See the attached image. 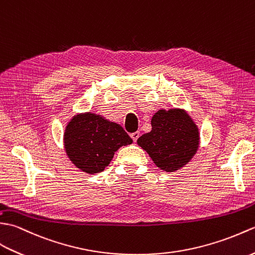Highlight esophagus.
Masks as SVG:
<instances>
[{
    "instance_id": "34e87169",
    "label": "esophagus",
    "mask_w": 255,
    "mask_h": 255,
    "mask_svg": "<svg viewBox=\"0 0 255 255\" xmlns=\"http://www.w3.org/2000/svg\"><path fill=\"white\" fill-rule=\"evenodd\" d=\"M131 137H132V139L134 140V142H136V140H137V138L139 137V132L137 131V132H134V133H131Z\"/></svg>"
}]
</instances>
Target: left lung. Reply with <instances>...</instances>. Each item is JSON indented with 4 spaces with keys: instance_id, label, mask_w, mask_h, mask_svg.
Listing matches in <instances>:
<instances>
[{
    "instance_id": "8db88e82",
    "label": "left lung",
    "mask_w": 255,
    "mask_h": 255,
    "mask_svg": "<svg viewBox=\"0 0 255 255\" xmlns=\"http://www.w3.org/2000/svg\"><path fill=\"white\" fill-rule=\"evenodd\" d=\"M197 127L183 110H159L151 118V131L137 144L161 170L175 171L186 165L199 148Z\"/></svg>"
}]
</instances>
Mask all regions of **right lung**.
Instances as JSON below:
<instances>
[{
	"mask_svg": "<svg viewBox=\"0 0 255 255\" xmlns=\"http://www.w3.org/2000/svg\"><path fill=\"white\" fill-rule=\"evenodd\" d=\"M132 142L121 126L90 112L73 118L64 133L67 156L78 169L90 174L104 171L115 152Z\"/></svg>",
	"mask_w": 255,
	"mask_h": 255,
	"instance_id": "1",
	"label": "right lung"
}]
</instances>
